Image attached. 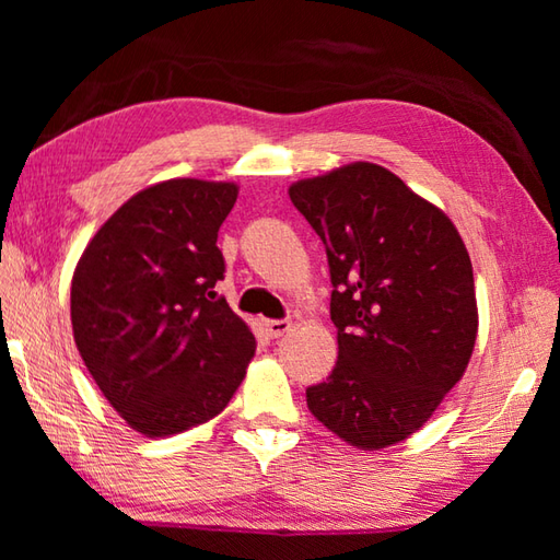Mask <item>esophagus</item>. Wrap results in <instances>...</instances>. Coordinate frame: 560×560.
I'll list each match as a JSON object with an SVG mask.
<instances>
[{
	"mask_svg": "<svg viewBox=\"0 0 560 560\" xmlns=\"http://www.w3.org/2000/svg\"><path fill=\"white\" fill-rule=\"evenodd\" d=\"M265 327H267V335L271 339H279L291 329V319H267Z\"/></svg>",
	"mask_w": 560,
	"mask_h": 560,
	"instance_id": "obj_1",
	"label": "esophagus"
}]
</instances>
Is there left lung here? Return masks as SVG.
Wrapping results in <instances>:
<instances>
[{
    "instance_id": "left-lung-1",
    "label": "left lung",
    "mask_w": 560,
    "mask_h": 560,
    "mask_svg": "<svg viewBox=\"0 0 560 560\" xmlns=\"http://www.w3.org/2000/svg\"><path fill=\"white\" fill-rule=\"evenodd\" d=\"M325 243L339 359L305 389L307 409L363 450L395 445L431 419L477 341L469 253L455 225L395 173L351 163L291 185Z\"/></svg>"
}]
</instances>
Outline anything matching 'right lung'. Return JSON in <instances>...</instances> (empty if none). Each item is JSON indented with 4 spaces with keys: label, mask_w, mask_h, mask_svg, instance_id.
I'll return each instance as SVG.
<instances>
[{
    "label": "right lung",
    "mask_w": 560,
    "mask_h": 560,
    "mask_svg": "<svg viewBox=\"0 0 560 560\" xmlns=\"http://www.w3.org/2000/svg\"><path fill=\"white\" fill-rule=\"evenodd\" d=\"M233 183L177 177L141 189L101 225L71 279L74 341L101 392L149 438L225 409L255 337L213 287Z\"/></svg>",
    "instance_id": "1"
}]
</instances>
